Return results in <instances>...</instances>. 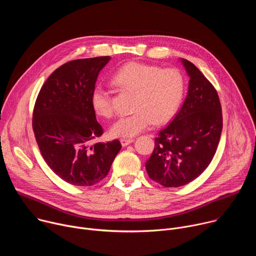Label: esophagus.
Segmentation results:
<instances>
[{"mask_svg":"<svg viewBox=\"0 0 256 256\" xmlns=\"http://www.w3.org/2000/svg\"><path fill=\"white\" fill-rule=\"evenodd\" d=\"M134 140V138H120V142H122V147H126V146L132 144Z\"/></svg>","mask_w":256,"mask_h":256,"instance_id":"obj_1","label":"esophagus"}]
</instances>
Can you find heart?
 Here are the masks:
<instances>
[{"instance_id":"obj_1","label":"heart","mask_w":256,"mask_h":256,"mask_svg":"<svg viewBox=\"0 0 256 256\" xmlns=\"http://www.w3.org/2000/svg\"><path fill=\"white\" fill-rule=\"evenodd\" d=\"M112 83L134 93V114L118 118L110 128L116 138H130L147 130L154 122H168L178 110L184 92V80L177 68H161L132 62L120 66L112 76ZM94 112L101 118H112L114 108L109 93L97 85L91 93Z\"/></svg>"}]
</instances>
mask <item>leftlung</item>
Segmentation results:
<instances>
[{"label": "left lung", "instance_id": "left-lung-1", "mask_svg": "<svg viewBox=\"0 0 256 256\" xmlns=\"http://www.w3.org/2000/svg\"><path fill=\"white\" fill-rule=\"evenodd\" d=\"M190 77L188 91L179 112L155 138L146 162L149 177L165 188H179L198 177L216 151L223 128L218 93L190 60L180 58Z\"/></svg>", "mask_w": 256, "mask_h": 256}]
</instances>
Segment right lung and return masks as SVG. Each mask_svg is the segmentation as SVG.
Here are the masks:
<instances>
[{
	"label": "right lung",
	"mask_w": 256,
	"mask_h": 256,
	"mask_svg": "<svg viewBox=\"0 0 256 256\" xmlns=\"http://www.w3.org/2000/svg\"><path fill=\"white\" fill-rule=\"evenodd\" d=\"M110 56L68 62L46 81L36 99L32 128L50 168L76 186H91L106 177L122 149L118 140L95 142L103 134L91 104L100 70Z\"/></svg>",
	"instance_id": "add662e5"
}]
</instances>
